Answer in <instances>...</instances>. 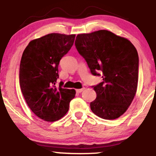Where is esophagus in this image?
<instances>
[{
    "label": "esophagus",
    "instance_id": "1",
    "mask_svg": "<svg viewBox=\"0 0 156 156\" xmlns=\"http://www.w3.org/2000/svg\"><path fill=\"white\" fill-rule=\"evenodd\" d=\"M85 88H81V89H76V92L77 93H80L81 92H83V89Z\"/></svg>",
    "mask_w": 156,
    "mask_h": 156
}]
</instances>
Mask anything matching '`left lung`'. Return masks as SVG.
Instances as JSON below:
<instances>
[{"instance_id":"1","label":"left lung","mask_w":156,"mask_h":156,"mask_svg":"<svg viewBox=\"0 0 156 156\" xmlns=\"http://www.w3.org/2000/svg\"><path fill=\"white\" fill-rule=\"evenodd\" d=\"M76 48L93 76L103 81L92 86L97 98L90 103L94 114L105 119L122 115L136 92L139 55L128 39L106 30L76 37Z\"/></svg>"}]
</instances>
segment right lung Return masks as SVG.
I'll return each mask as SVG.
<instances>
[{"label":"right lung","instance_id":"right-lung-1","mask_svg":"<svg viewBox=\"0 0 156 156\" xmlns=\"http://www.w3.org/2000/svg\"><path fill=\"white\" fill-rule=\"evenodd\" d=\"M76 35L49 34L31 41L20 65V86L28 107L40 119L54 122L68 112L75 89L56 87L58 64L74 43Z\"/></svg>","mask_w":156,"mask_h":156}]
</instances>
